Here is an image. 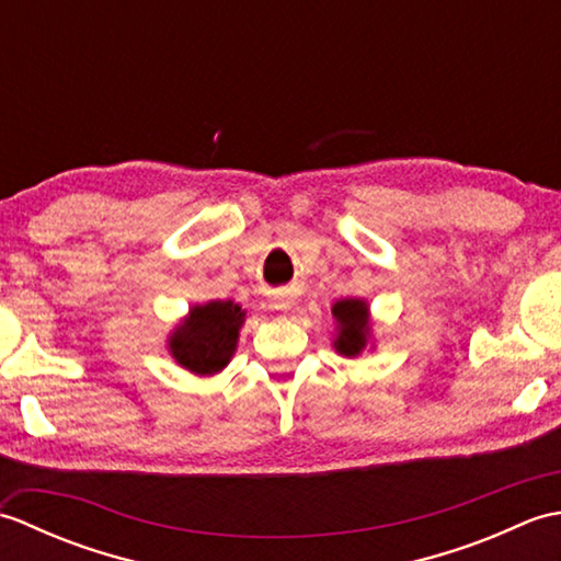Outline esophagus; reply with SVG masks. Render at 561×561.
Segmentation results:
<instances>
[{
  "label": "esophagus",
  "instance_id": "obj_1",
  "mask_svg": "<svg viewBox=\"0 0 561 561\" xmlns=\"http://www.w3.org/2000/svg\"><path fill=\"white\" fill-rule=\"evenodd\" d=\"M272 308H277V311H289V308H291V301H289V299H274Z\"/></svg>",
  "mask_w": 561,
  "mask_h": 561
}]
</instances>
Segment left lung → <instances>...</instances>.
I'll list each match as a JSON object with an SVG mask.
<instances>
[{"label":"left lung","instance_id":"obj_1","mask_svg":"<svg viewBox=\"0 0 561 561\" xmlns=\"http://www.w3.org/2000/svg\"><path fill=\"white\" fill-rule=\"evenodd\" d=\"M340 325V335L335 340V350L344 356H354L364 350L368 335V308L359 299H344L332 306Z\"/></svg>","mask_w":561,"mask_h":561}]
</instances>
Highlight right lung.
<instances>
[{
    "label": "right lung",
    "mask_w": 561,
    "mask_h": 561,
    "mask_svg": "<svg viewBox=\"0 0 561 561\" xmlns=\"http://www.w3.org/2000/svg\"><path fill=\"white\" fill-rule=\"evenodd\" d=\"M245 313L233 301H209L190 311L185 325L171 337V352L175 362L187 371L207 376L217 374L229 364L236 350L238 328Z\"/></svg>",
    "instance_id": "add662e5"
}]
</instances>
